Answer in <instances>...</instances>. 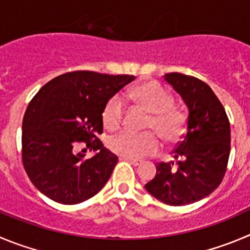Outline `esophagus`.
I'll return each mask as SVG.
<instances>
[{
    "label": "esophagus",
    "instance_id": "34e87169",
    "mask_svg": "<svg viewBox=\"0 0 250 250\" xmlns=\"http://www.w3.org/2000/svg\"><path fill=\"white\" fill-rule=\"evenodd\" d=\"M122 160H125V162H128L129 164H132L133 167H138V165H141V160L138 159H129V158H121Z\"/></svg>",
    "mask_w": 250,
    "mask_h": 250
}]
</instances>
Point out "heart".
<instances>
[{"label": "heart", "instance_id": "obj_1", "mask_svg": "<svg viewBox=\"0 0 250 250\" xmlns=\"http://www.w3.org/2000/svg\"><path fill=\"white\" fill-rule=\"evenodd\" d=\"M128 96L137 106L150 113L146 121V129L157 133L167 143H174L184 136L188 123L185 114L172 107V96L158 83H144L134 88ZM123 113L122 99L113 96L102 111L104 127L108 130L117 129L122 125ZM108 146L112 151L123 158L141 159L155 153L159 148V142L151 132L144 134L122 132L109 139Z\"/></svg>", "mask_w": 250, "mask_h": 250}]
</instances>
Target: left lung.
Instances as JSON below:
<instances>
[{
	"mask_svg": "<svg viewBox=\"0 0 250 250\" xmlns=\"http://www.w3.org/2000/svg\"><path fill=\"white\" fill-rule=\"evenodd\" d=\"M164 79L188 106L186 133L171 153L176 163H159L146 188L164 204L184 206L202 200L222 183L230 127L222 104L206 83L180 72L165 74Z\"/></svg>",
	"mask_w": 250,
	"mask_h": 250,
	"instance_id": "obj_1",
	"label": "left lung"
}]
</instances>
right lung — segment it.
I'll return each instance as SVG.
<instances>
[{
	"mask_svg": "<svg viewBox=\"0 0 250 250\" xmlns=\"http://www.w3.org/2000/svg\"><path fill=\"white\" fill-rule=\"evenodd\" d=\"M133 75L71 71L46 83L32 99L22 125V162L28 178L43 195L75 205L96 195L108 181L118 158L97 138L102 111ZM78 143L98 153L76 154Z\"/></svg>",
	"mask_w": 250,
	"mask_h": 250,
	"instance_id": "obj_1",
	"label": "right lung"
}]
</instances>
